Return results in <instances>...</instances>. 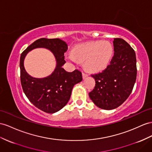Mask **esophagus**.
<instances>
[{"mask_svg":"<svg viewBox=\"0 0 152 152\" xmlns=\"http://www.w3.org/2000/svg\"><path fill=\"white\" fill-rule=\"evenodd\" d=\"M82 76H83V79H85V78H86L87 77H88V75L87 74H86V73H85V72H82Z\"/></svg>","mask_w":152,"mask_h":152,"instance_id":"1","label":"esophagus"}]
</instances>
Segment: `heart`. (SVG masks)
Segmentation results:
<instances>
[{
  "label": "heart",
  "mask_w": 152,
  "mask_h": 152,
  "mask_svg": "<svg viewBox=\"0 0 152 152\" xmlns=\"http://www.w3.org/2000/svg\"><path fill=\"white\" fill-rule=\"evenodd\" d=\"M114 51V46L110 42L91 41L75 46L72 53L65 54V58L73 63L83 61L87 71L98 72L110 64Z\"/></svg>",
  "instance_id": "heart-1"
}]
</instances>
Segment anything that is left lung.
<instances>
[{
    "label": "left lung",
    "mask_w": 152,
    "mask_h": 152,
    "mask_svg": "<svg viewBox=\"0 0 152 152\" xmlns=\"http://www.w3.org/2000/svg\"><path fill=\"white\" fill-rule=\"evenodd\" d=\"M114 56L106 69L92 75L96 86L89 97L96 105L104 110L120 106L134 88L137 76L134 50L121 38H114Z\"/></svg>",
    "instance_id": "obj_1"
}]
</instances>
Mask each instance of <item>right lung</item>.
Instances as JSON below:
<instances>
[{
    "label": "right lung",
    "instance_id": "1",
    "mask_svg": "<svg viewBox=\"0 0 152 152\" xmlns=\"http://www.w3.org/2000/svg\"><path fill=\"white\" fill-rule=\"evenodd\" d=\"M49 50L56 60V67L50 75L42 79L30 76L24 67V59L27 53L34 48ZM67 43L60 38H40L34 41L21 54L20 60V81L27 98L38 109L53 114L65 106L71 98L74 86L82 81V74L78 70L69 72L62 67L65 64L64 53Z\"/></svg>",
    "mask_w": 152,
    "mask_h": 152
}]
</instances>
